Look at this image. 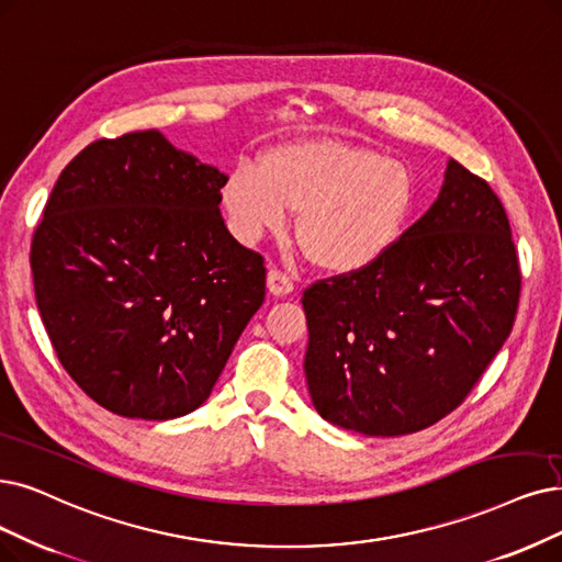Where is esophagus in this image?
I'll return each mask as SVG.
<instances>
[{
  "label": "esophagus",
  "mask_w": 562,
  "mask_h": 562,
  "mask_svg": "<svg viewBox=\"0 0 562 562\" xmlns=\"http://www.w3.org/2000/svg\"><path fill=\"white\" fill-rule=\"evenodd\" d=\"M267 288H269V293H274V295H288L295 290V281H293V277L285 274L283 269L272 267L267 272Z\"/></svg>",
  "instance_id": "34e87169"
}]
</instances>
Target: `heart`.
<instances>
[{"label":"heart","instance_id":"heart-1","mask_svg":"<svg viewBox=\"0 0 562 562\" xmlns=\"http://www.w3.org/2000/svg\"><path fill=\"white\" fill-rule=\"evenodd\" d=\"M411 170L371 147L297 140L267 149L258 170L239 166L223 187V205L244 241L281 233L300 214L297 239L311 262L355 274L383 260L415 212Z\"/></svg>","mask_w":562,"mask_h":562}]
</instances>
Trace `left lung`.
I'll return each instance as SVG.
<instances>
[{"label": "left lung", "instance_id": "left-lung-1", "mask_svg": "<svg viewBox=\"0 0 562 562\" xmlns=\"http://www.w3.org/2000/svg\"><path fill=\"white\" fill-rule=\"evenodd\" d=\"M521 297L501 198L450 161L431 210L355 274L304 290V373L323 419L406 436L457 411L498 355Z\"/></svg>", "mask_w": 562, "mask_h": 562}]
</instances>
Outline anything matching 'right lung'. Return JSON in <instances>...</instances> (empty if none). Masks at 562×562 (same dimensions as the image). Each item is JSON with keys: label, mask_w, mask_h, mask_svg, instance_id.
<instances>
[{"label": "right lung", "mask_w": 562, "mask_h": 562, "mask_svg": "<svg viewBox=\"0 0 562 562\" xmlns=\"http://www.w3.org/2000/svg\"><path fill=\"white\" fill-rule=\"evenodd\" d=\"M226 182L159 131L87 145L55 182L30 251L36 306L61 367L105 411L203 406L265 302V258L218 210Z\"/></svg>", "instance_id": "add662e5"}]
</instances>
